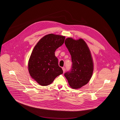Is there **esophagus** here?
<instances>
[{
    "mask_svg": "<svg viewBox=\"0 0 120 120\" xmlns=\"http://www.w3.org/2000/svg\"><path fill=\"white\" fill-rule=\"evenodd\" d=\"M62 69H63V72L64 73L65 71V68L64 67H63V68H62Z\"/></svg>",
    "mask_w": 120,
    "mask_h": 120,
    "instance_id": "1",
    "label": "esophagus"
}]
</instances>
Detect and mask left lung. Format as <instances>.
<instances>
[{
  "label": "left lung",
  "mask_w": 120,
  "mask_h": 120,
  "mask_svg": "<svg viewBox=\"0 0 120 120\" xmlns=\"http://www.w3.org/2000/svg\"><path fill=\"white\" fill-rule=\"evenodd\" d=\"M65 44L71 56L72 67L65 77L71 88L78 89L86 85L92 76L94 63L92 57L85 41L82 38L74 40L68 37Z\"/></svg>",
  "instance_id": "8db88e82"
}]
</instances>
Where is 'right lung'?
Wrapping results in <instances>:
<instances>
[{
  "mask_svg": "<svg viewBox=\"0 0 120 120\" xmlns=\"http://www.w3.org/2000/svg\"><path fill=\"white\" fill-rule=\"evenodd\" d=\"M65 38L61 35L48 34L34 47L28 61V70L31 77L40 85H48L63 73L55 52L64 44Z\"/></svg>",
  "mask_w": 120,
  "mask_h": 120,
  "instance_id": "1",
  "label": "right lung"
}]
</instances>
